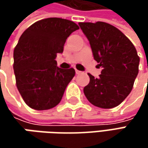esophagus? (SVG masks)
<instances>
[{"instance_id":"1","label":"esophagus","mask_w":148,"mask_h":148,"mask_svg":"<svg viewBox=\"0 0 148 148\" xmlns=\"http://www.w3.org/2000/svg\"><path fill=\"white\" fill-rule=\"evenodd\" d=\"M76 73H77V74H81V73H82V71H78V70H76Z\"/></svg>"}]
</instances>
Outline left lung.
<instances>
[{
	"label": "left lung",
	"mask_w": 148,
	"mask_h": 148,
	"mask_svg": "<svg viewBox=\"0 0 148 148\" xmlns=\"http://www.w3.org/2000/svg\"><path fill=\"white\" fill-rule=\"evenodd\" d=\"M88 38L94 59L103 69L98 78L88 74L84 87L89 101L99 108L121 104L131 92L138 73L139 57L132 42L114 26L105 22L79 23Z\"/></svg>",
	"instance_id": "obj_1"
}]
</instances>
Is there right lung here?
<instances>
[{"mask_svg":"<svg viewBox=\"0 0 148 148\" xmlns=\"http://www.w3.org/2000/svg\"><path fill=\"white\" fill-rule=\"evenodd\" d=\"M79 26L71 20L48 18L29 26L14 50L16 86L25 104L45 110L59 104L75 70L57 66V54L63 52L66 39Z\"/></svg>","mask_w":148,"mask_h":148,"instance_id":"1","label":"right lung"}]
</instances>
